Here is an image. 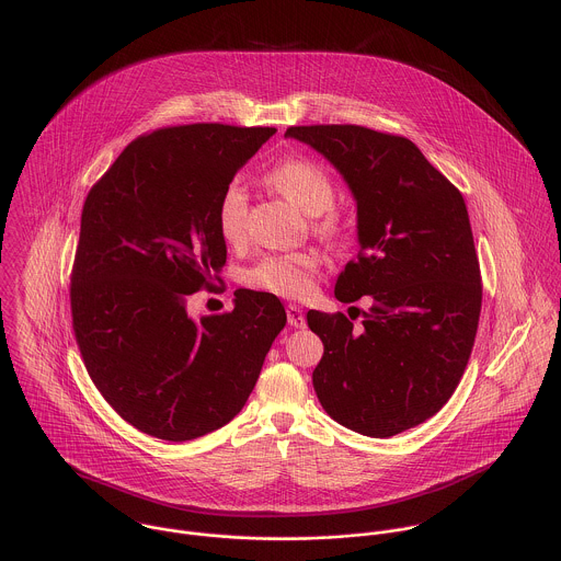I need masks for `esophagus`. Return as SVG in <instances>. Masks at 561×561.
Masks as SVG:
<instances>
[{
    "instance_id": "1",
    "label": "esophagus",
    "mask_w": 561,
    "mask_h": 561,
    "mask_svg": "<svg viewBox=\"0 0 561 561\" xmlns=\"http://www.w3.org/2000/svg\"><path fill=\"white\" fill-rule=\"evenodd\" d=\"M287 321H289V325H294V328H305V325H307L305 311H302L298 305H289V307H287Z\"/></svg>"
}]
</instances>
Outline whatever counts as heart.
I'll use <instances>...</instances> for the list:
<instances>
[{"label": "heart", "mask_w": 561, "mask_h": 561, "mask_svg": "<svg viewBox=\"0 0 561 561\" xmlns=\"http://www.w3.org/2000/svg\"><path fill=\"white\" fill-rule=\"evenodd\" d=\"M265 179L300 209L316 216L313 225L321 238L332 240L341 233V218L334 209H330L336 187L321 163L302 156L285 158L267 172ZM216 227L227 243L245 240L248 194L238 181L229 183L218 201ZM320 267L321 256L316 250H294L265 254L250 270H245L243 278L250 287L280 298H305L313 289Z\"/></svg>", "instance_id": "heart-1"}]
</instances>
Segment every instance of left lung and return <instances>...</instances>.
Instances as JSON below:
<instances>
[{
	"instance_id": "left-lung-1",
	"label": "left lung",
	"mask_w": 561,
	"mask_h": 561,
	"mask_svg": "<svg viewBox=\"0 0 561 561\" xmlns=\"http://www.w3.org/2000/svg\"><path fill=\"white\" fill-rule=\"evenodd\" d=\"M285 136L313 147L350 185L360 250L334 296L374 300L363 328L343 313H307L323 343L316 393L336 423L396 436L449 401L476 343L481 274L465 198L403 136L360 125Z\"/></svg>"
}]
</instances>
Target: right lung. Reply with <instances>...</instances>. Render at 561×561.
I'll list each match as a JSON object with an SVG mask.
<instances>
[{
    "label": "right lung",
    "mask_w": 561,
    "mask_h": 561,
    "mask_svg": "<svg viewBox=\"0 0 561 561\" xmlns=\"http://www.w3.org/2000/svg\"><path fill=\"white\" fill-rule=\"evenodd\" d=\"M274 127L194 123L134 140L81 209L71 316L90 380L136 430L183 443L227 425L287 323L274 294L238 289L198 321L187 298L220 283L225 187Z\"/></svg>",
    "instance_id": "obj_1"
}]
</instances>
